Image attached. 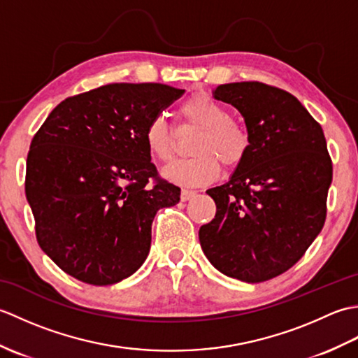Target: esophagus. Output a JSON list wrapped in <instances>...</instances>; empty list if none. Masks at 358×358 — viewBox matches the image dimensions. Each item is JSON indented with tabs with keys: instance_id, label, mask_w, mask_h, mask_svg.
I'll use <instances>...</instances> for the list:
<instances>
[{
	"instance_id": "esophagus-1",
	"label": "esophagus",
	"mask_w": 358,
	"mask_h": 358,
	"mask_svg": "<svg viewBox=\"0 0 358 358\" xmlns=\"http://www.w3.org/2000/svg\"><path fill=\"white\" fill-rule=\"evenodd\" d=\"M195 195H196L195 191H189V189H183V191H181V201L191 200V199H194Z\"/></svg>"
}]
</instances>
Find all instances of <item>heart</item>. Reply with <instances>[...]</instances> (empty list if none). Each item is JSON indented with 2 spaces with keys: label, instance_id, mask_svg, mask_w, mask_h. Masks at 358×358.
Returning <instances> with one entry per match:
<instances>
[{
  "label": "heart",
  "instance_id": "heart-1",
  "mask_svg": "<svg viewBox=\"0 0 358 358\" xmlns=\"http://www.w3.org/2000/svg\"><path fill=\"white\" fill-rule=\"evenodd\" d=\"M181 113L189 124L200 129L192 144L195 155L166 166L163 169L166 180L180 186H204L218 177L220 162L229 169L243 163L250 148V136L245 126L229 118L224 106L196 94L181 104ZM144 140L150 154L159 162L172 158L173 135L163 117L150 121Z\"/></svg>",
  "mask_w": 358,
  "mask_h": 358
}]
</instances>
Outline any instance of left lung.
Wrapping results in <instances>:
<instances>
[{
	"instance_id": "1",
	"label": "left lung",
	"mask_w": 358,
	"mask_h": 358,
	"mask_svg": "<svg viewBox=\"0 0 358 358\" xmlns=\"http://www.w3.org/2000/svg\"><path fill=\"white\" fill-rule=\"evenodd\" d=\"M212 95L241 113L250 148L229 181L206 191L217 214L200 245L224 275L262 283L292 268L323 229L332 163L322 126L289 92L243 81Z\"/></svg>"
}]
</instances>
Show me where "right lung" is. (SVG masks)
<instances>
[{
  "mask_svg": "<svg viewBox=\"0 0 358 358\" xmlns=\"http://www.w3.org/2000/svg\"><path fill=\"white\" fill-rule=\"evenodd\" d=\"M157 83H120L59 103L30 143L26 199L38 245L73 278L109 286L148 258L158 209L180 187L157 180L144 134L183 95Z\"/></svg>",
  "mask_w": 358,
  "mask_h": 358,
  "instance_id": "add662e5",
  "label": "right lung"
}]
</instances>
